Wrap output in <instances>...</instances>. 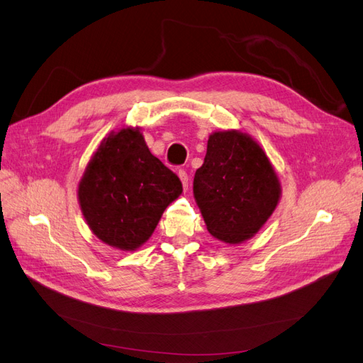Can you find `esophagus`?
<instances>
[{"label": "esophagus", "instance_id": "34e87169", "mask_svg": "<svg viewBox=\"0 0 363 363\" xmlns=\"http://www.w3.org/2000/svg\"><path fill=\"white\" fill-rule=\"evenodd\" d=\"M179 177H180L182 183H183V188H184V189H188V184H189V177H188V172H186L184 169H180V171H179Z\"/></svg>", "mask_w": 363, "mask_h": 363}]
</instances>
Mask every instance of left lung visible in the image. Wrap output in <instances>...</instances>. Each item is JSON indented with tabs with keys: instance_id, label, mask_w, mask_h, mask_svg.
I'll return each mask as SVG.
<instances>
[{
	"instance_id": "8db88e82",
	"label": "left lung",
	"mask_w": 363,
	"mask_h": 363,
	"mask_svg": "<svg viewBox=\"0 0 363 363\" xmlns=\"http://www.w3.org/2000/svg\"><path fill=\"white\" fill-rule=\"evenodd\" d=\"M280 182L265 151L236 130L208 136L194 196L208 233L227 244L255 236L280 200Z\"/></svg>"
}]
</instances>
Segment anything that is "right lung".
I'll return each mask as SVG.
<instances>
[{"mask_svg":"<svg viewBox=\"0 0 363 363\" xmlns=\"http://www.w3.org/2000/svg\"><path fill=\"white\" fill-rule=\"evenodd\" d=\"M182 182L152 156L139 128L112 131L87 163L79 201L92 233L104 244L133 251L155 232Z\"/></svg>","mask_w":363,"mask_h":363,"instance_id":"obj_1","label":"right lung"}]
</instances>
